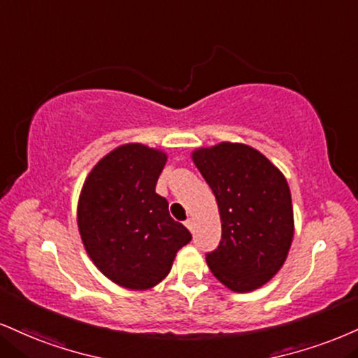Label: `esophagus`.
I'll use <instances>...</instances> for the list:
<instances>
[{"label": "esophagus", "instance_id": "1", "mask_svg": "<svg viewBox=\"0 0 358 358\" xmlns=\"http://www.w3.org/2000/svg\"><path fill=\"white\" fill-rule=\"evenodd\" d=\"M185 227H187L190 231H193V227H195V222H193L192 218H188V220L185 222Z\"/></svg>", "mask_w": 358, "mask_h": 358}]
</instances>
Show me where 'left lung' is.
Here are the masks:
<instances>
[{
	"label": "left lung",
	"instance_id": "obj_1",
	"mask_svg": "<svg viewBox=\"0 0 358 358\" xmlns=\"http://www.w3.org/2000/svg\"><path fill=\"white\" fill-rule=\"evenodd\" d=\"M193 163L217 198L222 240L206 253L212 273L245 294L265 285L285 264L294 240V208L282 171L243 143L198 148Z\"/></svg>",
	"mask_w": 358,
	"mask_h": 358
}]
</instances>
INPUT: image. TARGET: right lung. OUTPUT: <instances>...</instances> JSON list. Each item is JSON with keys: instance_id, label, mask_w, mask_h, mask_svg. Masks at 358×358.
<instances>
[{"instance_id": "right-lung-1", "label": "right lung", "mask_w": 358, "mask_h": 358, "mask_svg": "<svg viewBox=\"0 0 358 358\" xmlns=\"http://www.w3.org/2000/svg\"><path fill=\"white\" fill-rule=\"evenodd\" d=\"M166 153L127 143L103 157L86 176L78 230L96 268L116 285L146 290L170 273L192 234L168 213L155 192Z\"/></svg>"}]
</instances>
